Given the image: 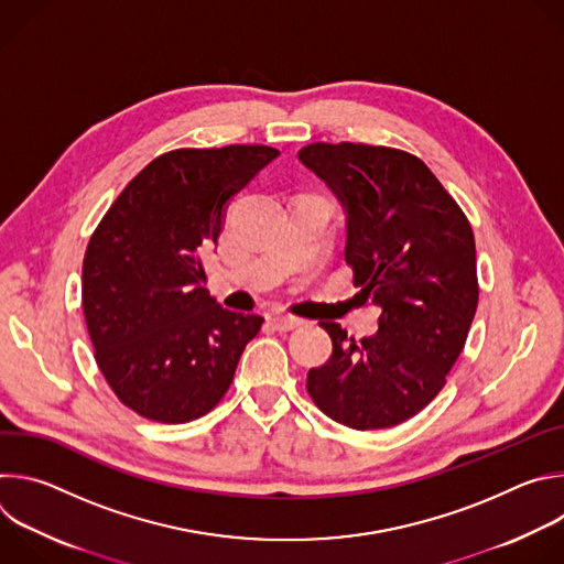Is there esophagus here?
I'll return each mask as SVG.
<instances>
[{
	"label": "esophagus",
	"instance_id": "34e87169",
	"mask_svg": "<svg viewBox=\"0 0 564 564\" xmlns=\"http://www.w3.org/2000/svg\"><path fill=\"white\" fill-rule=\"evenodd\" d=\"M272 324H274V328L281 330V333H290V330L303 326V318L292 316V314H276V316L272 318Z\"/></svg>",
	"mask_w": 564,
	"mask_h": 564
}]
</instances>
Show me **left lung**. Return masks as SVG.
<instances>
[{
	"label": "left lung",
	"mask_w": 564,
	"mask_h": 564,
	"mask_svg": "<svg viewBox=\"0 0 564 564\" xmlns=\"http://www.w3.org/2000/svg\"><path fill=\"white\" fill-rule=\"evenodd\" d=\"M299 158L344 203L352 283L381 307L359 341L318 324L333 355L307 372V394L348 429H392L431 404L466 344L479 296L470 223L409 151L312 142Z\"/></svg>",
	"instance_id": "obj_1"
}]
</instances>
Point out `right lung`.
<instances>
[{
    "mask_svg": "<svg viewBox=\"0 0 564 564\" xmlns=\"http://www.w3.org/2000/svg\"><path fill=\"white\" fill-rule=\"evenodd\" d=\"M279 149L183 147L153 158L94 229L83 310L96 364L127 409L160 424L207 415L263 316L225 310L200 285L229 198Z\"/></svg>",
    "mask_w": 564,
    "mask_h": 564,
    "instance_id": "obj_1",
    "label": "right lung"
}]
</instances>
